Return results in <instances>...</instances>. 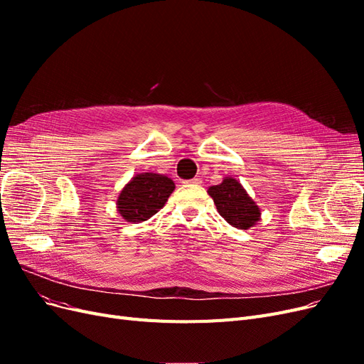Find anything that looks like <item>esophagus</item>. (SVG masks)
<instances>
[{
  "instance_id": "obj_1",
  "label": "esophagus",
  "mask_w": 364,
  "mask_h": 364,
  "mask_svg": "<svg viewBox=\"0 0 364 364\" xmlns=\"http://www.w3.org/2000/svg\"><path fill=\"white\" fill-rule=\"evenodd\" d=\"M186 183H193V185H200L202 183V179L200 178H194V179H191V181H188Z\"/></svg>"
}]
</instances>
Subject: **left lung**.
Segmentation results:
<instances>
[{"instance_id":"obj_1","label":"left lung","mask_w":364,"mask_h":364,"mask_svg":"<svg viewBox=\"0 0 364 364\" xmlns=\"http://www.w3.org/2000/svg\"><path fill=\"white\" fill-rule=\"evenodd\" d=\"M218 214L237 229H249L261 220V209L235 178H226L222 183L208 188Z\"/></svg>"}]
</instances>
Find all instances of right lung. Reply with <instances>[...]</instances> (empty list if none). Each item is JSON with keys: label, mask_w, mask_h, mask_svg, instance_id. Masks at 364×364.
Returning <instances> with one entry per match:
<instances>
[{"label": "right lung", "mask_w": 364, "mask_h": 364, "mask_svg": "<svg viewBox=\"0 0 364 364\" xmlns=\"http://www.w3.org/2000/svg\"><path fill=\"white\" fill-rule=\"evenodd\" d=\"M174 182L159 173H138L119 191L117 211L129 223L146 222L167 203Z\"/></svg>", "instance_id": "right-lung-1"}]
</instances>
